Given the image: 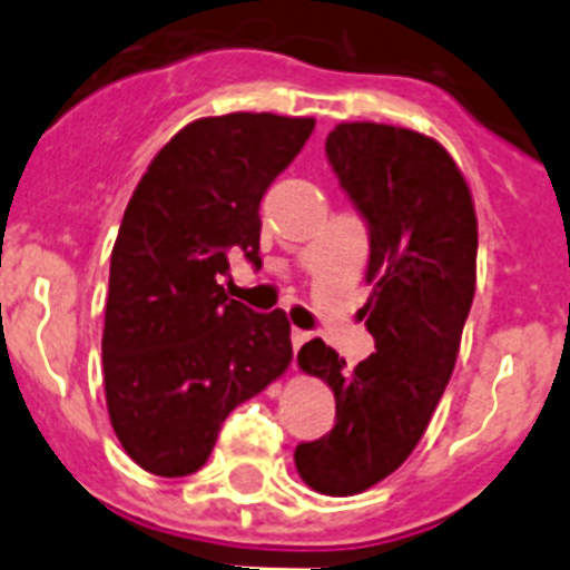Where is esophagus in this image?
Segmentation results:
<instances>
[{
  "instance_id": "obj_1",
  "label": "esophagus",
  "mask_w": 570,
  "mask_h": 570,
  "mask_svg": "<svg viewBox=\"0 0 570 570\" xmlns=\"http://www.w3.org/2000/svg\"><path fill=\"white\" fill-rule=\"evenodd\" d=\"M312 334L309 332H303V328H292V345H295V351L301 348L303 343H306V340H309Z\"/></svg>"
}]
</instances>
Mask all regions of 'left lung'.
Masks as SVG:
<instances>
[{
    "mask_svg": "<svg viewBox=\"0 0 570 570\" xmlns=\"http://www.w3.org/2000/svg\"><path fill=\"white\" fill-rule=\"evenodd\" d=\"M326 154L371 230V297L360 315L376 351L354 371L312 340L297 365L326 382L337 424L297 444L315 492L360 494L416 450L453 376L475 297L478 219L466 177L439 140L387 124H337Z\"/></svg>",
    "mask_w": 570,
    "mask_h": 570,
    "instance_id": "left-lung-1",
    "label": "left lung"
}]
</instances>
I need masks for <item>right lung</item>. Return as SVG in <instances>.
<instances>
[{
	"label": "right lung",
	"instance_id": "1",
	"mask_svg": "<svg viewBox=\"0 0 570 570\" xmlns=\"http://www.w3.org/2000/svg\"><path fill=\"white\" fill-rule=\"evenodd\" d=\"M315 117L230 111L165 142L126 205L111 247L104 391L111 430L151 475L205 466L222 422L284 376L286 312H249L222 278L242 249L261 267V196Z\"/></svg>",
	"mask_w": 570,
	"mask_h": 570
}]
</instances>
